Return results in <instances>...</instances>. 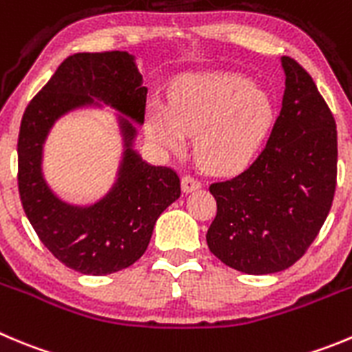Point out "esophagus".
Returning a JSON list of instances; mask_svg holds the SVG:
<instances>
[{
    "mask_svg": "<svg viewBox=\"0 0 352 352\" xmlns=\"http://www.w3.org/2000/svg\"><path fill=\"white\" fill-rule=\"evenodd\" d=\"M180 184H182V191L184 192H191L195 191V189H199L201 187V180L196 179V177L192 175H182V180H180Z\"/></svg>",
    "mask_w": 352,
    "mask_h": 352,
    "instance_id": "34e87169",
    "label": "esophagus"
}]
</instances>
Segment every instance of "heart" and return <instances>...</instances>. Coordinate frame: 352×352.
<instances>
[{
  "label": "heart",
  "instance_id": "heart-1",
  "mask_svg": "<svg viewBox=\"0 0 352 352\" xmlns=\"http://www.w3.org/2000/svg\"><path fill=\"white\" fill-rule=\"evenodd\" d=\"M274 121L271 94L236 72H187L168 88V106L153 102L146 131L168 149L184 147L192 133V151L210 170H234L252 160Z\"/></svg>",
  "mask_w": 352,
  "mask_h": 352
}]
</instances>
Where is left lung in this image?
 <instances>
[{"instance_id": "left-lung-1", "label": "left lung", "mask_w": 352, "mask_h": 352, "mask_svg": "<svg viewBox=\"0 0 352 352\" xmlns=\"http://www.w3.org/2000/svg\"><path fill=\"white\" fill-rule=\"evenodd\" d=\"M285 94L264 149L238 175L210 184L208 248L246 274L294 265L316 239L337 187V126L313 78L281 58Z\"/></svg>"}]
</instances>
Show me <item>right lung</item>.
Here are the masks:
<instances>
[{
  "mask_svg": "<svg viewBox=\"0 0 352 352\" xmlns=\"http://www.w3.org/2000/svg\"><path fill=\"white\" fill-rule=\"evenodd\" d=\"M147 88L126 52L74 54L34 95L19 131V195L29 222L55 258L83 274H111L139 261L154 224L180 196L170 166H151L131 149L135 128L121 121L123 163L113 191L88 208L60 201L41 173L43 144L58 116L74 107L106 102L144 123Z\"/></svg>",
  "mask_w": 352,
  "mask_h": 352,
  "instance_id": "1",
  "label": "right lung"
}]
</instances>
